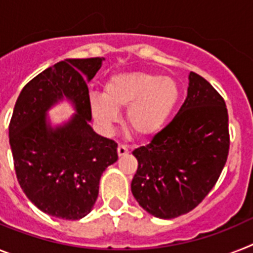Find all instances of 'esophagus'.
Here are the masks:
<instances>
[{"mask_svg": "<svg viewBox=\"0 0 253 253\" xmlns=\"http://www.w3.org/2000/svg\"><path fill=\"white\" fill-rule=\"evenodd\" d=\"M117 153H118V157H125V155L128 154V148H127L126 145L120 144L117 148Z\"/></svg>", "mask_w": 253, "mask_h": 253, "instance_id": "esophagus-1", "label": "esophagus"}]
</instances>
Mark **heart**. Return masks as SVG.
<instances>
[{
    "label": "heart",
    "mask_w": 253,
    "mask_h": 253,
    "mask_svg": "<svg viewBox=\"0 0 253 253\" xmlns=\"http://www.w3.org/2000/svg\"><path fill=\"white\" fill-rule=\"evenodd\" d=\"M178 84L170 78L135 71L111 75L103 94H90L89 107L95 122L109 131L126 108V122L136 136L149 139L168 124L179 100Z\"/></svg>",
    "instance_id": "b5f03b06"
}]
</instances>
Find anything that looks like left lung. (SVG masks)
<instances>
[{
  "label": "left lung",
  "mask_w": 253,
  "mask_h": 253,
  "mask_svg": "<svg viewBox=\"0 0 253 253\" xmlns=\"http://www.w3.org/2000/svg\"><path fill=\"white\" fill-rule=\"evenodd\" d=\"M178 113L146 146L132 154L139 167L131 191L144 210L162 219L191 211L219 179L229 154L228 111L223 96L191 72Z\"/></svg>",
  "instance_id": "8db88e82"
}]
</instances>
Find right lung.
Masks as SVG:
<instances>
[{"label":"right lung","instance_id":"right-lung-1","mask_svg":"<svg viewBox=\"0 0 253 253\" xmlns=\"http://www.w3.org/2000/svg\"><path fill=\"white\" fill-rule=\"evenodd\" d=\"M103 57L65 60L37 75L21 90L8 126L17 181L39 210L78 220L90 212L105 168L118 159L117 144L93 131L87 81ZM66 96L77 113L52 129L45 112Z\"/></svg>","mask_w":253,"mask_h":253}]
</instances>
